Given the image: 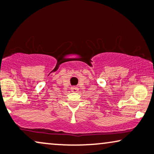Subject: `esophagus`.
<instances>
[{
    "instance_id": "34e87169",
    "label": "esophagus",
    "mask_w": 154,
    "mask_h": 154,
    "mask_svg": "<svg viewBox=\"0 0 154 154\" xmlns=\"http://www.w3.org/2000/svg\"><path fill=\"white\" fill-rule=\"evenodd\" d=\"M71 90H72V91H73V92H77V91H78L79 88L78 87L74 86V87H71Z\"/></svg>"
}]
</instances>
